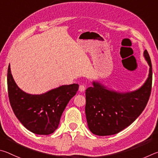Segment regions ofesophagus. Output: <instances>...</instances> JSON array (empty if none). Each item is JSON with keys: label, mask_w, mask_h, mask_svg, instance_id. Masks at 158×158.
I'll return each mask as SVG.
<instances>
[{"label": "esophagus", "mask_w": 158, "mask_h": 158, "mask_svg": "<svg viewBox=\"0 0 158 158\" xmlns=\"http://www.w3.org/2000/svg\"><path fill=\"white\" fill-rule=\"evenodd\" d=\"M85 89H86V87H85V85H80V87H79L80 92H85Z\"/></svg>", "instance_id": "esophagus-1"}]
</instances>
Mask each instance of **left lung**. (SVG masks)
<instances>
[{
  "label": "left lung",
  "instance_id": "obj_1",
  "mask_svg": "<svg viewBox=\"0 0 158 158\" xmlns=\"http://www.w3.org/2000/svg\"><path fill=\"white\" fill-rule=\"evenodd\" d=\"M143 55L148 64V77L143 86L135 92L118 93L107 89L98 82L88 87L86 114L88 127L93 134L107 136L123 131L141 114L147 105L152 88V64L148 51Z\"/></svg>",
  "mask_w": 158,
  "mask_h": 158
}]
</instances>
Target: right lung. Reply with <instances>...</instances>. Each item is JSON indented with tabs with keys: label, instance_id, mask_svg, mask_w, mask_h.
I'll use <instances>...</instances> for the list:
<instances>
[{
	"label": "right lung",
	"instance_id": "1",
	"mask_svg": "<svg viewBox=\"0 0 158 158\" xmlns=\"http://www.w3.org/2000/svg\"><path fill=\"white\" fill-rule=\"evenodd\" d=\"M79 85H62L41 95L26 94L16 85L7 70V90L13 112L24 127L37 135H49L57 128L69 101L76 95Z\"/></svg>",
	"mask_w": 158,
	"mask_h": 158
}]
</instances>
